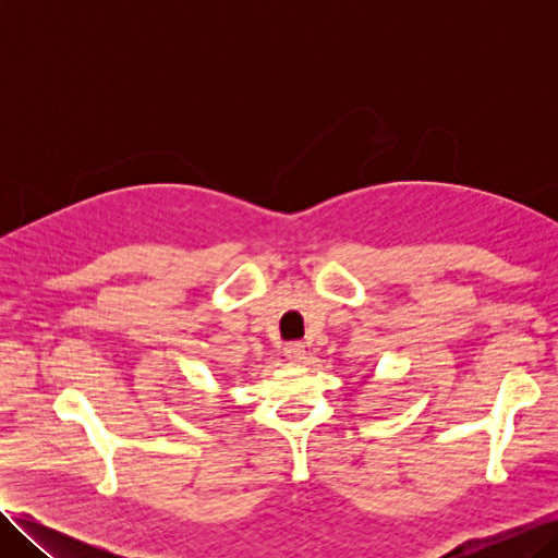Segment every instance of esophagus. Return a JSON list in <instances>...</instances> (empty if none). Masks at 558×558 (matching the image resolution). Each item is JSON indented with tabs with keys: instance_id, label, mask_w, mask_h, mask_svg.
Returning <instances> with one entry per match:
<instances>
[{
	"instance_id": "1",
	"label": "esophagus",
	"mask_w": 558,
	"mask_h": 558,
	"mask_svg": "<svg viewBox=\"0 0 558 558\" xmlns=\"http://www.w3.org/2000/svg\"><path fill=\"white\" fill-rule=\"evenodd\" d=\"M283 353H286V359H289L291 363H305V344L293 342V344H289V347L283 349Z\"/></svg>"
}]
</instances>
